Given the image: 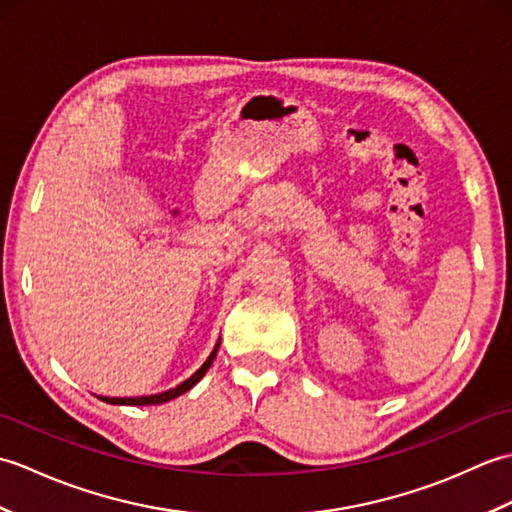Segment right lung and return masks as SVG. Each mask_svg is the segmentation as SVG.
I'll list each match as a JSON object with an SVG mask.
<instances>
[{
  "mask_svg": "<svg viewBox=\"0 0 512 512\" xmlns=\"http://www.w3.org/2000/svg\"><path fill=\"white\" fill-rule=\"evenodd\" d=\"M217 347H220V343L215 345V350L211 352L209 358H206L204 365L198 369V372H195L191 378L184 380V383H180L178 387H173V389H169V391H162V394H154V396H140V398H103V396H101V400L110 402V405H162V402H169V400H173V398H178V396L184 394V391H189L195 383H198V380L206 374V369H209V367L213 365L215 354H217Z\"/></svg>",
  "mask_w": 512,
  "mask_h": 512,
  "instance_id": "right-lung-1",
  "label": "right lung"
}]
</instances>
